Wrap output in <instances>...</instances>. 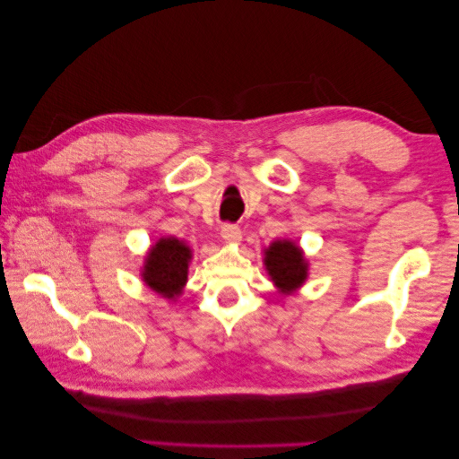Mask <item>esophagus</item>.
<instances>
[{"instance_id": "1", "label": "esophagus", "mask_w": 459, "mask_h": 459, "mask_svg": "<svg viewBox=\"0 0 459 459\" xmlns=\"http://www.w3.org/2000/svg\"><path fill=\"white\" fill-rule=\"evenodd\" d=\"M221 238L225 242H231V244H238L239 239H242V230L238 228V225H231V223H225L221 225Z\"/></svg>"}]
</instances>
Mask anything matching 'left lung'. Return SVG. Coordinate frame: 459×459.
I'll use <instances>...</instances> for the list:
<instances>
[{
	"label": "left lung",
	"mask_w": 459,
	"mask_h": 459,
	"mask_svg": "<svg viewBox=\"0 0 459 459\" xmlns=\"http://www.w3.org/2000/svg\"><path fill=\"white\" fill-rule=\"evenodd\" d=\"M264 264L274 284L282 290L300 287L307 279V264L299 247L292 242H274L266 250Z\"/></svg>",
	"instance_id": "obj_1"
}]
</instances>
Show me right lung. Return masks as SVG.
Returning a JSON list of instances; mask_svg holds the SVG:
<instances>
[{
    "label": "right lung",
    "instance_id": "right-lung-1",
    "mask_svg": "<svg viewBox=\"0 0 459 459\" xmlns=\"http://www.w3.org/2000/svg\"><path fill=\"white\" fill-rule=\"evenodd\" d=\"M191 250L177 238H162L150 250L144 266V281L152 290L167 299L178 295L186 282Z\"/></svg>",
    "mask_w": 459,
    "mask_h": 459
}]
</instances>
